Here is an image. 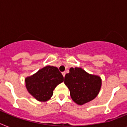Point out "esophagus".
I'll return each instance as SVG.
<instances>
[{"label": "esophagus", "mask_w": 127, "mask_h": 127, "mask_svg": "<svg viewBox=\"0 0 127 127\" xmlns=\"http://www.w3.org/2000/svg\"><path fill=\"white\" fill-rule=\"evenodd\" d=\"M62 74H63V77L65 76V74H66V72H62Z\"/></svg>", "instance_id": "esophagus-1"}]
</instances>
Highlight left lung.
Returning a JSON list of instances; mask_svg holds the SVG:
<instances>
[{
    "instance_id": "8db88e82",
    "label": "left lung",
    "mask_w": 127,
    "mask_h": 127,
    "mask_svg": "<svg viewBox=\"0 0 127 127\" xmlns=\"http://www.w3.org/2000/svg\"><path fill=\"white\" fill-rule=\"evenodd\" d=\"M64 84L70 90L73 101L83 105L97 96L101 88L99 76L88 73L81 68H70V72L64 77Z\"/></svg>"
}]
</instances>
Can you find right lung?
Returning a JSON list of instances; mask_svg holds the SVG:
<instances>
[{
    "mask_svg": "<svg viewBox=\"0 0 127 127\" xmlns=\"http://www.w3.org/2000/svg\"><path fill=\"white\" fill-rule=\"evenodd\" d=\"M64 77L57 67L47 66L25 78L28 92L37 101H48L57 85L63 83Z\"/></svg>",
    "mask_w": 127,
    "mask_h": 127,
    "instance_id": "right-lung-1",
    "label": "right lung"
}]
</instances>
